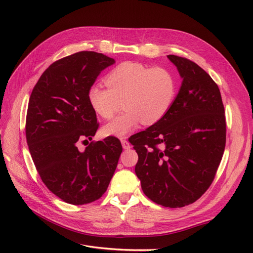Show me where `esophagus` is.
<instances>
[{
	"label": "esophagus",
	"mask_w": 253,
	"mask_h": 253,
	"mask_svg": "<svg viewBox=\"0 0 253 253\" xmlns=\"http://www.w3.org/2000/svg\"><path fill=\"white\" fill-rule=\"evenodd\" d=\"M121 144H122V148H124L125 150H128V149H131V144H129V142H128L127 140H126V139L121 140Z\"/></svg>",
	"instance_id": "34e87169"
}]
</instances>
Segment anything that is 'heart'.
Wrapping results in <instances>:
<instances>
[{
	"label": "heart",
	"instance_id": "heart-1",
	"mask_svg": "<svg viewBox=\"0 0 253 253\" xmlns=\"http://www.w3.org/2000/svg\"><path fill=\"white\" fill-rule=\"evenodd\" d=\"M108 88L94 84L87 90L93 110L110 119L122 108L125 112L102 127L104 136L122 138L141 124L152 126L162 120L174 101L177 82L174 75L163 67H151L138 62H124L106 75Z\"/></svg>",
	"mask_w": 253,
	"mask_h": 253
}]
</instances>
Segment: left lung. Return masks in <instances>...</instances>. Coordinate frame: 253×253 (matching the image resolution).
<instances>
[{
    "label": "left lung",
    "mask_w": 253,
    "mask_h": 253,
    "mask_svg": "<svg viewBox=\"0 0 253 253\" xmlns=\"http://www.w3.org/2000/svg\"><path fill=\"white\" fill-rule=\"evenodd\" d=\"M182 79L166 116L133 135L135 173L151 201L180 208L197 201L212 183L223 157L226 120L216 83L186 58L168 56Z\"/></svg>",
    "instance_id": "obj_1"
}]
</instances>
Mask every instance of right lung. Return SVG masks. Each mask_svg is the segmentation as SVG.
I'll return each instance as SVG.
<instances>
[{"label":"right lung","instance_id":"right-lung-1","mask_svg":"<svg viewBox=\"0 0 253 253\" xmlns=\"http://www.w3.org/2000/svg\"><path fill=\"white\" fill-rule=\"evenodd\" d=\"M115 62L100 52H76L53 62L30 95L25 131L30 155L45 186L65 203L100 198L117 168L122 147L115 137L91 142L84 151L77 147L98 128L87 90Z\"/></svg>","mask_w":253,"mask_h":253}]
</instances>
